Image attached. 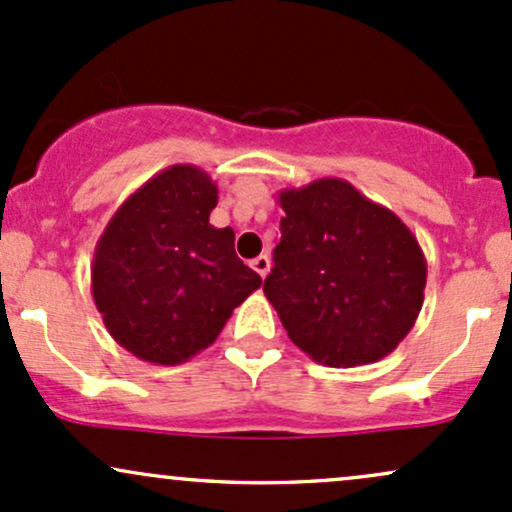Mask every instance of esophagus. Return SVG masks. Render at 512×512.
Returning a JSON list of instances; mask_svg holds the SVG:
<instances>
[{"label":"esophagus","instance_id":"obj_1","mask_svg":"<svg viewBox=\"0 0 512 512\" xmlns=\"http://www.w3.org/2000/svg\"><path fill=\"white\" fill-rule=\"evenodd\" d=\"M252 269H255L257 274L262 276H267L269 274V257L267 255H260V257H255V260H252Z\"/></svg>","mask_w":512,"mask_h":512}]
</instances>
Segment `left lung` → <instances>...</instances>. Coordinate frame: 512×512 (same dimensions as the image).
Instances as JSON below:
<instances>
[{
	"instance_id": "8db88e82",
	"label": "left lung",
	"mask_w": 512,
	"mask_h": 512,
	"mask_svg": "<svg viewBox=\"0 0 512 512\" xmlns=\"http://www.w3.org/2000/svg\"><path fill=\"white\" fill-rule=\"evenodd\" d=\"M281 240L264 296L291 342L325 366L397 349L424 305L426 257L395 211L342 178L279 192Z\"/></svg>"
}]
</instances>
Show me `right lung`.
Wrapping results in <instances>:
<instances>
[{"mask_svg": "<svg viewBox=\"0 0 512 512\" xmlns=\"http://www.w3.org/2000/svg\"><path fill=\"white\" fill-rule=\"evenodd\" d=\"M219 187L178 163L146 180L98 238L91 293L110 337L158 366H178L216 342L233 308L262 286L238 260L233 228H214Z\"/></svg>", "mask_w": 512, "mask_h": 512, "instance_id": "add662e5", "label": "right lung"}]
</instances>
